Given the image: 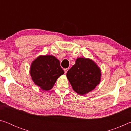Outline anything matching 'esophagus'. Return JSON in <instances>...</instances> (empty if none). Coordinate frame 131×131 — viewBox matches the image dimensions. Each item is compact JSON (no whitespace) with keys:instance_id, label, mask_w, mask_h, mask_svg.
Here are the masks:
<instances>
[{"instance_id":"1","label":"esophagus","mask_w":131,"mask_h":131,"mask_svg":"<svg viewBox=\"0 0 131 131\" xmlns=\"http://www.w3.org/2000/svg\"><path fill=\"white\" fill-rule=\"evenodd\" d=\"M69 69L68 68H66V69H64V71H65V73L66 74V73H67V72L68 71Z\"/></svg>"}]
</instances>
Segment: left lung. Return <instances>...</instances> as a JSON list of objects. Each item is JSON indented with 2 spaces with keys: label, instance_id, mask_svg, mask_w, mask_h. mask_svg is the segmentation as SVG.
Masks as SVG:
<instances>
[{
  "label": "left lung",
  "instance_id": "1",
  "mask_svg": "<svg viewBox=\"0 0 131 131\" xmlns=\"http://www.w3.org/2000/svg\"><path fill=\"white\" fill-rule=\"evenodd\" d=\"M66 76L73 90L79 95H84L94 90L100 83L101 70L92 59L79 58Z\"/></svg>",
  "mask_w": 131,
  "mask_h": 131
}]
</instances>
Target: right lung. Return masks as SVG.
<instances>
[{"label": "right lung", "mask_w": 131, "mask_h": 131, "mask_svg": "<svg viewBox=\"0 0 131 131\" xmlns=\"http://www.w3.org/2000/svg\"><path fill=\"white\" fill-rule=\"evenodd\" d=\"M30 74L34 83L41 90L48 91L59 76L64 74L60 62L53 55H40L31 64Z\"/></svg>", "instance_id": "add662e5"}]
</instances>
